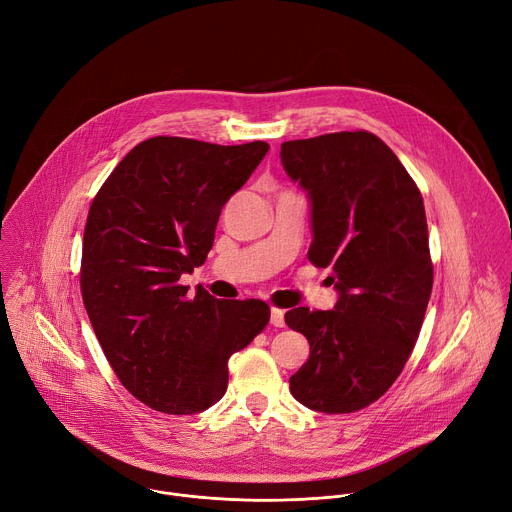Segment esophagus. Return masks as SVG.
<instances>
[{"instance_id":"obj_1","label":"esophagus","mask_w":512,"mask_h":512,"mask_svg":"<svg viewBox=\"0 0 512 512\" xmlns=\"http://www.w3.org/2000/svg\"><path fill=\"white\" fill-rule=\"evenodd\" d=\"M271 324L275 328H283L285 326V312L279 308H271Z\"/></svg>"}]
</instances>
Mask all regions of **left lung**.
Segmentation results:
<instances>
[{"mask_svg":"<svg viewBox=\"0 0 512 512\" xmlns=\"http://www.w3.org/2000/svg\"><path fill=\"white\" fill-rule=\"evenodd\" d=\"M285 174L308 192V259L332 267L334 310L296 308L285 324L310 342L289 391L320 413L375 403L401 375L433 285L423 198L389 145L369 131L281 143Z\"/></svg>","mask_w":512,"mask_h":512,"instance_id":"1","label":"left lung"}]
</instances>
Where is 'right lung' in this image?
<instances>
[{
  "label": "right lung",
  "instance_id": "add662e5",
  "mask_svg": "<svg viewBox=\"0 0 512 512\" xmlns=\"http://www.w3.org/2000/svg\"><path fill=\"white\" fill-rule=\"evenodd\" d=\"M269 145L186 137L137 143L95 196L83 239L81 291L121 385L148 407L192 415L221 399L227 362L269 322L261 300L223 302L192 273L212 249L218 216Z\"/></svg>",
  "mask_w": 512,
  "mask_h": 512
}]
</instances>
